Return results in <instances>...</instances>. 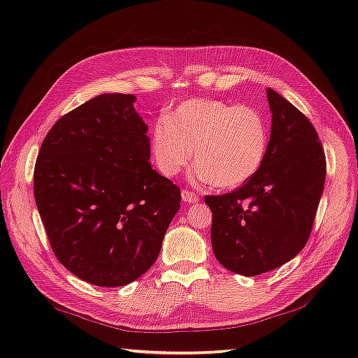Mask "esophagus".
I'll return each instance as SVG.
<instances>
[{
    "instance_id": "1",
    "label": "esophagus",
    "mask_w": 358,
    "mask_h": 358,
    "mask_svg": "<svg viewBox=\"0 0 358 358\" xmlns=\"http://www.w3.org/2000/svg\"><path fill=\"white\" fill-rule=\"evenodd\" d=\"M181 201H183L185 203H196V202H199V196L189 189H185V191H181Z\"/></svg>"
}]
</instances>
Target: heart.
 <instances>
[{"mask_svg": "<svg viewBox=\"0 0 358 358\" xmlns=\"http://www.w3.org/2000/svg\"><path fill=\"white\" fill-rule=\"evenodd\" d=\"M268 124L256 107L194 98L183 101L151 131L156 167L173 177L196 161V177L215 187H235L257 173L268 150Z\"/></svg>", "mask_w": 358, "mask_h": 358, "instance_id": "heart-1", "label": "heart"}]
</instances>
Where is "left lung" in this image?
I'll use <instances>...</instances> for the list:
<instances>
[{
    "label": "left lung",
    "instance_id": "obj_1",
    "mask_svg": "<svg viewBox=\"0 0 358 358\" xmlns=\"http://www.w3.org/2000/svg\"><path fill=\"white\" fill-rule=\"evenodd\" d=\"M266 98L271 134L262 166L235 191L205 196L217 262L245 276L275 270L303 250L327 173L311 121L275 90H266Z\"/></svg>",
    "mask_w": 358,
    "mask_h": 358
}]
</instances>
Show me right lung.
Masks as SVG:
<instances>
[{
  "mask_svg": "<svg viewBox=\"0 0 358 358\" xmlns=\"http://www.w3.org/2000/svg\"><path fill=\"white\" fill-rule=\"evenodd\" d=\"M134 94H99L48 131L34 166V199L52 251L93 286H126L159 256L180 187L150 164Z\"/></svg>",
  "mask_w": 358,
  "mask_h": 358,
  "instance_id": "right-lung-1",
  "label": "right lung"
}]
</instances>
